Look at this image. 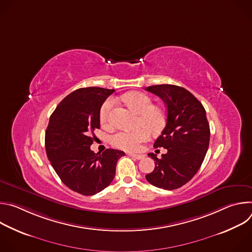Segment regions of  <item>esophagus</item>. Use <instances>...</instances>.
<instances>
[{"instance_id": "esophagus-1", "label": "esophagus", "mask_w": 252, "mask_h": 252, "mask_svg": "<svg viewBox=\"0 0 252 252\" xmlns=\"http://www.w3.org/2000/svg\"><path fill=\"white\" fill-rule=\"evenodd\" d=\"M128 156L135 158V159H142L143 158H145V156H143V155H135V154H128Z\"/></svg>"}]
</instances>
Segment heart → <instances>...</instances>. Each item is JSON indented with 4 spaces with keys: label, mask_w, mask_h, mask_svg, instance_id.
Instances as JSON below:
<instances>
[{
    "label": "heart",
    "mask_w": 252,
    "mask_h": 252,
    "mask_svg": "<svg viewBox=\"0 0 252 252\" xmlns=\"http://www.w3.org/2000/svg\"><path fill=\"white\" fill-rule=\"evenodd\" d=\"M122 99L138 114L137 126H141L134 130H120L110 137L112 146L117 149L135 152L139 149L140 143L151 137L153 132L160 131L165 126L166 115L159 105L154 104L153 98L141 92H129L122 95ZM116 104L114 98H107L101 104L99 110V121L102 125L111 123V113Z\"/></svg>",
    "instance_id": "b5f03b06"
}]
</instances>
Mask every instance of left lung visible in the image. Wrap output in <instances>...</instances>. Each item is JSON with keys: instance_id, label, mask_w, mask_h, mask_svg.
Wrapping results in <instances>:
<instances>
[{"instance_id": "8db88e82", "label": "left lung", "mask_w": 252, "mask_h": 252, "mask_svg": "<svg viewBox=\"0 0 252 252\" xmlns=\"http://www.w3.org/2000/svg\"><path fill=\"white\" fill-rule=\"evenodd\" d=\"M146 90L159 96L166 105V125L154 147L167 150L161 158L149 154L156 166L146 178L157 188L176 189L195 175L207 153L210 129L205 110L182 87L157 85Z\"/></svg>"}]
</instances>
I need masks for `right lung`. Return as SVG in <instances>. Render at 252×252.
Returning a JSON list of instances; mask_svg holds the SVG:
<instances>
[{"instance_id": "right-lung-1", "label": "right lung", "mask_w": 252, "mask_h": 252, "mask_svg": "<svg viewBox=\"0 0 252 252\" xmlns=\"http://www.w3.org/2000/svg\"><path fill=\"white\" fill-rule=\"evenodd\" d=\"M115 90L82 88L66 95L56 107L46 130L49 160L61 181L71 190L94 195L109 187L118 160L125 153L107 149L94 154L91 146L99 128L101 104Z\"/></svg>"}]
</instances>
